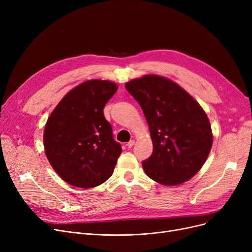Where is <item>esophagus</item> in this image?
<instances>
[{
    "instance_id": "34e87169",
    "label": "esophagus",
    "mask_w": 252,
    "mask_h": 252,
    "mask_svg": "<svg viewBox=\"0 0 252 252\" xmlns=\"http://www.w3.org/2000/svg\"><path fill=\"white\" fill-rule=\"evenodd\" d=\"M135 145V141L134 140H130L127 144H126V146H127V148H131Z\"/></svg>"
}]
</instances>
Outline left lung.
I'll use <instances>...</instances> for the list:
<instances>
[{"label": "left lung", "mask_w": 252, "mask_h": 252, "mask_svg": "<svg viewBox=\"0 0 252 252\" xmlns=\"http://www.w3.org/2000/svg\"><path fill=\"white\" fill-rule=\"evenodd\" d=\"M126 89L140 104L150 130L153 152L142 162L145 174L164 186L189 181L201 169L213 146V131L203 108L164 76L130 79Z\"/></svg>", "instance_id": "left-lung-1"}]
</instances>
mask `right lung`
Listing matches in <instances>:
<instances>
[{
  "mask_svg": "<svg viewBox=\"0 0 252 252\" xmlns=\"http://www.w3.org/2000/svg\"><path fill=\"white\" fill-rule=\"evenodd\" d=\"M110 81L89 79L66 94L50 114L44 148L57 175L78 188H94L113 174L122 147L103 108L117 91Z\"/></svg>",
  "mask_w": 252,
  "mask_h": 252,
  "instance_id": "1",
  "label": "right lung"
}]
</instances>
